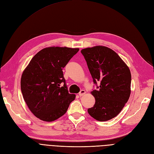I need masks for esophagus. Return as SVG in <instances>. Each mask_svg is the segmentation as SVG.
Instances as JSON below:
<instances>
[{
    "label": "esophagus",
    "mask_w": 154,
    "mask_h": 154,
    "mask_svg": "<svg viewBox=\"0 0 154 154\" xmlns=\"http://www.w3.org/2000/svg\"><path fill=\"white\" fill-rule=\"evenodd\" d=\"M85 93H86L85 91H84V90H82L80 92H79V96H82L84 95V94H85Z\"/></svg>",
    "instance_id": "34e87169"
}]
</instances>
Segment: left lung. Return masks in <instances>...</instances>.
<instances>
[{
	"instance_id": "left-lung-1",
	"label": "left lung",
	"mask_w": 154,
	"mask_h": 154,
	"mask_svg": "<svg viewBox=\"0 0 154 154\" xmlns=\"http://www.w3.org/2000/svg\"><path fill=\"white\" fill-rule=\"evenodd\" d=\"M97 91L91 92L95 97L94 106L88 109L91 116L106 122L117 116L128 101L131 92V73L123 60L114 51L97 45L82 49Z\"/></svg>"
}]
</instances>
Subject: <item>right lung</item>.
Returning a JSON list of instances; mask_svg holds the SVG:
<instances>
[{
  "mask_svg": "<svg viewBox=\"0 0 154 154\" xmlns=\"http://www.w3.org/2000/svg\"><path fill=\"white\" fill-rule=\"evenodd\" d=\"M78 51L67 47L45 48L34 56L24 70L21 91L36 118L48 122L57 120L66 114L75 99L76 95L68 92L62 69Z\"/></svg>",
  "mask_w": 154,
  "mask_h": 154,
  "instance_id": "obj_1",
  "label": "right lung"
}]
</instances>
